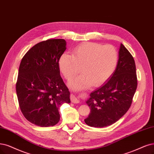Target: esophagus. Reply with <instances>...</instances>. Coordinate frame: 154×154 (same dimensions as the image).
Wrapping results in <instances>:
<instances>
[{"mask_svg":"<svg viewBox=\"0 0 154 154\" xmlns=\"http://www.w3.org/2000/svg\"><path fill=\"white\" fill-rule=\"evenodd\" d=\"M70 100L73 103H79V100L77 99V98L74 94H71Z\"/></svg>","mask_w":154,"mask_h":154,"instance_id":"1","label":"esophagus"}]
</instances>
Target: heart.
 I'll use <instances>...</instances> for the list:
<instances>
[{
  "label": "heart",
  "instance_id": "obj_1",
  "mask_svg": "<svg viewBox=\"0 0 154 154\" xmlns=\"http://www.w3.org/2000/svg\"><path fill=\"white\" fill-rule=\"evenodd\" d=\"M117 49L111 45L85 42L74 49L73 54H63L59 67L67 80L80 72L82 74L72 80L69 86L73 89L98 87L107 81L115 72L118 63Z\"/></svg>",
  "mask_w": 154,
  "mask_h": 154
}]
</instances>
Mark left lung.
Wrapping results in <instances>:
<instances>
[{"mask_svg": "<svg viewBox=\"0 0 154 154\" xmlns=\"http://www.w3.org/2000/svg\"><path fill=\"white\" fill-rule=\"evenodd\" d=\"M137 84L134 58L121 44L117 66L110 80L91 93L86 101L91 112L85 122L95 128L114 124L131 105Z\"/></svg>", "mask_w": 154, "mask_h": 154, "instance_id": "1", "label": "left lung"}]
</instances>
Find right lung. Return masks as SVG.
Segmentation results:
<instances>
[{
	"label": "right lung",
	"mask_w": 154,
	"mask_h": 154,
	"mask_svg": "<svg viewBox=\"0 0 154 154\" xmlns=\"http://www.w3.org/2000/svg\"><path fill=\"white\" fill-rule=\"evenodd\" d=\"M66 44L61 38L39 42L20 63L16 85L20 108L27 120L37 126H54L60 119L59 107L70 103V92L59 67Z\"/></svg>",
	"instance_id": "1"
}]
</instances>
